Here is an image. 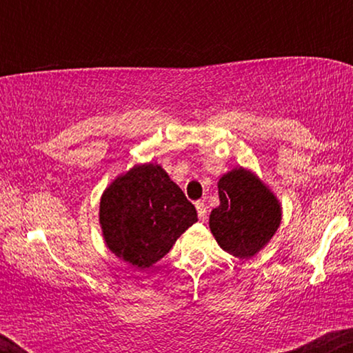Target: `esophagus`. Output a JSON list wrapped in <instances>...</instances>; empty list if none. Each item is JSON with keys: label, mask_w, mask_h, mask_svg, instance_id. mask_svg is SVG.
I'll return each mask as SVG.
<instances>
[{"label": "esophagus", "mask_w": 353, "mask_h": 353, "mask_svg": "<svg viewBox=\"0 0 353 353\" xmlns=\"http://www.w3.org/2000/svg\"><path fill=\"white\" fill-rule=\"evenodd\" d=\"M196 209H197V214H199L201 221H205V219H208V205H205L202 201H199L196 202Z\"/></svg>", "instance_id": "esophagus-1"}]
</instances>
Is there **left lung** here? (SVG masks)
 <instances>
[{
    "mask_svg": "<svg viewBox=\"0 0 353 353\" xmlns=\"http://www.w3.org/2000/svg\"><path fill=\"white\" fill-rule=\"evenodd\" d=\"M217 189L221 204L209 216L210 232L234 257H254L281 225V202L257 174L245 168H234L221 176Z\"/></svg>",
    "mask_w": 353,
    "mask_h": 353,
    "instance_id": "left-lung-1",
    "label": "left lung"
}]
</instances>
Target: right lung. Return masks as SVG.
I'll return each mask as SVG.
<instances>
[{"instance_id": "add662e5", "label": "right lung", "mask_w": 353, "mask_h": 353, "mask_svg": "<svg viewBox=\"0 0 353 353\" xmlns=\"http://www.w3.org/2000/svg\"><path fill=\"white\" fill-rule=\"evenodd\" d=\"M197 212L161 164H136L104 189L99 225L108 249L136 269L164 257Z\"/></svg>"}]
</instances>
